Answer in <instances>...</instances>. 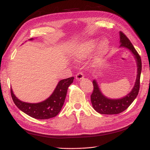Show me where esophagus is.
<instances>
[{
  "instance_id": "1",
  "label": "esophagus",
  "mask_w": 150,
  "mask_h": 150,
  "mask_svg": "<svg viewBox=\"0 0 150 150\" xmlns=\"http://www.w3.org/2000/svg\"><path fill=\"white\" fill-rule=\"evenodd\" d=\"M83 78H84V74H83V73L81 71L77 73V75H76V80L78 81H81Z\"/></svg>"
}]
</instances>
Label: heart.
<instances>
[{
    "mask_svg": "<svg viewBox=\"0 0 150 150\" xmlns=\"http://www.w3.org/2000/svg\"><path fill=\"white\" fill-rule=\"evenodd\" d=\"M95 46V41H90L86 43L82 46L81 52L76 55V57L78 59H83L90 53ZM108 46V42L106 40H104L100 44V52L101 53H104L106 52Z\"/></svg>",
    "mask_w": 150,
    "mask_h": 150,
    "instance_id": "heart-1",
    "label": "heart"
}]
</instances>
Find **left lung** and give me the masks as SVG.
Masks as SVG:
<instances>
[{
  "mask_svg": "<svg viewBox=\"0 0 150 150\" xmlns=\"http://www.w3.org/2000/svg\"><path fill=\"white\" fill-rule=\"evenodd\" d=\"M120 35V47H123L128 49L134 56L137 66V75L132 91L121 98L112 99L109 98L102 93L96 80L93 81V91L91 95V101L92 106L94 110L100 114L114 115L122 112L128 108L135 98L137 96L140 88V77L142 71V62L141 57L137 52L133 44L130 42L128 38L122 31L119 32Z\"/></svg>",
  "mask_w": 150,
  "mask_h": 150,
  "instance_id": "obj_1",
  "label": "left lung"
}]
</instances>
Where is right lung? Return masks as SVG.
<instances>
[{"mask_svg": "<svg viewBox=\"0 0 150 150\" xmlns=\"http://www.w3.org/2000/svg\"><path fill=\"white\" fill-rule=\"evenodd\" d=\"M33 40V39H29ZM74 77L62 79L50 96L39 103H28L18 99L11 88V95L15 104L24 113L34 119H48L57 116L62 109L64 103L68 88L73 82Z\"/></svg>", "mask_w": 150, "mask_h": 150, "instance_id": "right-lung-1", "label": "right lung"}]
</instances>
